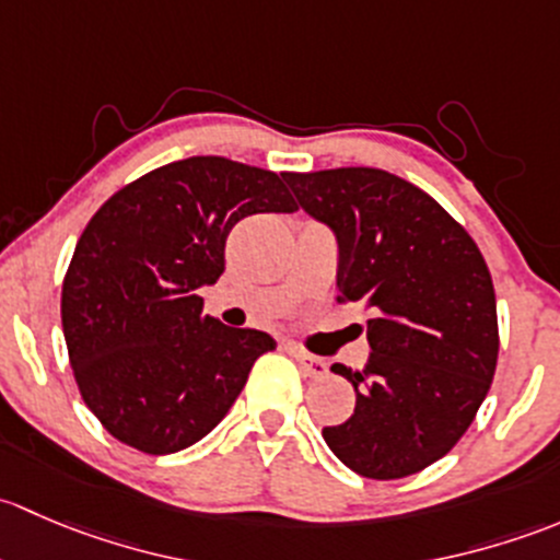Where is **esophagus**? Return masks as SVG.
I'll return each mask as SVG.
<instances>
[{
  "mask_svg": "<svg viewBox=\"0 0 560 560\" xmlns=\"http://www.w3.org/2000/svg\"><path fill=\"white\" fill-rule=\"evenodd\" d=\"M291 355H293V359L299 361V366H302V372H304V374H310V377H323V374L328 372L326 361L318 359V355L304 353L302 348H291Z\"/></svg>",
  "mask_w": 560,
  "mask_h": 560,
  "instance_id": "1",
  "label": "esophagus"
}]
</instances>
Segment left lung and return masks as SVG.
<instances>
[{
    "label": "left lung",
    "mask_w": 560,
    "mask_h": 560,
    "mask_svg": "<svg viewBox=\"0 0 560 560\" xmlns=\"http://www.w3.org/2000/svg\"><path fill=\"white\" fill-rule=\"evenodd\" d=\"M285 183L337 240L339 302L372 310L364 369L331 366L353 383L355 409L323 440L361 477L415 475L453 451L493 383L486 258L429 194L385 170L288 172Z\"/></svg>",
    "instance_id": "left-lung-1"
}]
</instances>
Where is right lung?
<instances>
[{
	"instance_id": "add662e5",
	"label": "right lung",
	"mask_w": 560,
	"mask_h": 560,
	"mask_svg": "<svg viewBox=\"0 0 560 560\" xmlns=\"http://www.w3.org/2000/svg\"><path fill=\"white\" fill-rule=\"evenodd\" d=\"M293 210L275 172L191 155L129 183L91 218L61 288V326L80 396L115 440L170 455L226 418L275 339L205 315L196 291L223 275L242 218Z\"/></svg>"
}]
</instances>
